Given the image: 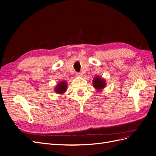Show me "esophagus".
Masks as SVG:
<instances>
[{
	"label": "esophagus",
	"instance_id": "obj_1",
	"mask_svg": "<svg viewBox=\"0 0 156 156\" xmlns=\"http://www.w3.org/2000/svg\"><path fill=\"white\" fill-rule=\"evenodd\" d=\"M75 75H76L77 77H81L82 73L81 72H77L76 73H75Z\"/></svg>",
	"mask_w": 156,
	"mask_h": 156
}]
</instances>
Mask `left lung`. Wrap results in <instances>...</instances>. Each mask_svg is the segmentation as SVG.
Returning a JSON list of instances; mask_svg holds the SVG:
<instances>
[{
	"instance_id": "left-lung-1",
	"label": "left lung",
	"mask_w": 156,
	"mask_h": 156,
	"mask_svg": "<svg viewBox=\"0 0 156 156\" xmlns=\"http://www.w3.org/2000/svg\"><path fill=\"white\" fill-rule=\"evenodd\" d=\"M93 84L96 89L100 90L105 87V81H104V79H101L100 77H96L93 81Z\"/></svg>"
}]
</instances>
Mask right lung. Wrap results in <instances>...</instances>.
I'll list each match as a JSON object with an SVG mask.
<instances>
[{
	"label": "right lung",
	"mask_w": 156,
	"mask_h": 156,
	"mask_svg": "<svg viewBox=\"0 0 156 156\" xmlns=\"http://www.w3.org/2000/svg\"><path fill=\"white\" fill-rule=\"evenodd\" d=\"M67 89V84L64 81H62L60 83H58L57 87H56L55 91L58 94L64 93Z\"/></svg>",
	"instance_id": "obj_1"
}]
</instances>
